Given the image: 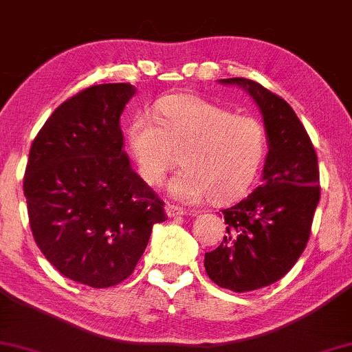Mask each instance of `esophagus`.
Here are the masks:
<instances>
[{"instance_id": "34e87169", "label": "esophagus", "mask_w": 352, "mask_h": 352, "mask_svg": "<svg viewBox=\"0 0 352 352\" xmlns=\"http://www.w3.org/2000/svg\"><path fill=\"white\" fill-rule=\"evenodd\" d=\"M165 213H167V217L170 218H175V217H182L185 215V210L182 207H177V205H172V204H167L165 205Z\"/></svg>"}]
</instances>
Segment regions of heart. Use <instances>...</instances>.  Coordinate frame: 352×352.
Returning <instances> with one entry per match:
<instances>
[{
  "label": "heart",
  "instance_id": "b5f03b06",
  "mask_svg": "<svg viewBox=\"0 0 352 352\" xmlns=\"http://www.w3.org/2000/svg\"><path fill=\"white\" fill-rule=\"evenodd\" d=\"M157 117L140 114L129 127V147L144 182L160 187L177 160L184 168L170 182L177 200L213 204L236 200L253 184L266 153L260 120L233 116L197 96H168Z\"/></svg>",
  "mask_w": 352,
  "mask_h": 352
}]
</instances>
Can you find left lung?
<instances>
[{"label":"left lung","mask_w":352,"mask_h":352,"mask_svg":"<svg viewBox=\"0 0 352 352\" xmlns=\"http://www.w3.org/2000/svg\"><path fill=\"white\" fill-rule=\"evenodd\" d=\"M218 82L243 87L263 116L268 139L261 185L221 210L227 235L205 253V272L221 288L253 292L281 280L309 240L319 187L318 157L305 125L272 91L245 78Z\"/></svg>","instance_id":"obj_1"}]
</instances>
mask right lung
I'll return each mask as SVG.
<instances>
[{"mask_svg":"<svg viewBox=\"0 0 352 352\" xmlns=\"http://www.w3.org/2000/svg\"><path fill=\"white\" fill-rule=\"evenodd\" d=\"M131 84H99L52 112L30 151L23 190L31 232L60 274L109 288L134 272L164 201L132 170L120 114Z\"/></svg>","mask_w":352,"mask_h":352,"instance_id":"add662e5","label":"right lung"}]
</instances>
